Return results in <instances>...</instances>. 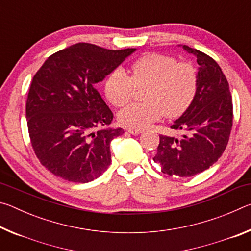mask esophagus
Masks as SVG:
<instances>
[{"label": "esophagus", "instance_id": "obj_1", "mask_svg": "<svg viewBox=\"0 0 251 251\" xmlns=\"http://www.w3.org/2000/svg\"><path fill=\"white\" fill-rule=\"evenodd\" d=\"M127 131H128L129 134H131V135H139V134H142L143 131L142 130H139V129H133V128H128L127 129Z\"/></svg>", "mask_w": 251, "mask_h": 251}]
</instances>
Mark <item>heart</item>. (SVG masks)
<instances>
[{"mask_svg": "<svg viewBox=\"0 0 251 251\" xmlns=\"http://www.w3.org/2000/svg\"><path fill=\"white\" fill-rule=\"evenodd\" d=\"M147 86L143 103L127 106L118 114L125 127L145 129L164 115L176 118L184 114L196 96L198 76L195 67L186 62H176L168 55L144 54L130 64V75L117 67L105 82L107 99L123 107L134 97L136 87Z\"/></svg>", "mask_w": 251, "mask_h": 251, "instance_id": "obj_1", "label": "heart"}]
</instances>
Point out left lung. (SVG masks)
Returning a JSON list of instances; mask_svg holds the SVG:
<instances>
[{
  "instance_id": "8db88e82",
  "label": "left lung",
  "mask_w": 251,
  "mask_h": 251,
  "mask_svg": "<svg viewBox=\"0 0 251 251\" xmlns=\"http://www.w3.org/2000/svg\"><path fill=\"white\" fill-rule=\"evenodd\" d=\"M182 49L197 57V93L188 109L171 126L182 135H160L154 161L169 176L192 177L209 168L226 150L232 127V100L226 76L215 59L187 45Z\"/></svg>"
}]
</instances>
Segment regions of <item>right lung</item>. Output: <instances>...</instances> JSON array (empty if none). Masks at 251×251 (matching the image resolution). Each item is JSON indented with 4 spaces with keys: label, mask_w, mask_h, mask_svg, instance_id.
<instances>
[{
    "label": "right lung",
    "mask_w": 251,
    "mask_h": 251,
    "mask_svg": "<svg viewBox=\"0 0 251 251\" xmlns=\"http://www.w3.org/2000/svg\"><path fill=\"white\" fill-rule=\"evenodd\" d=\"M135 50L77 43L50 55L34 75L28 134L36 157L53 175L88 182L108 168L110 142L124 129L109 127L114 115L95 84Z\"/></svg>",
    "instance_id": "obj_1"
}]
</instances>
